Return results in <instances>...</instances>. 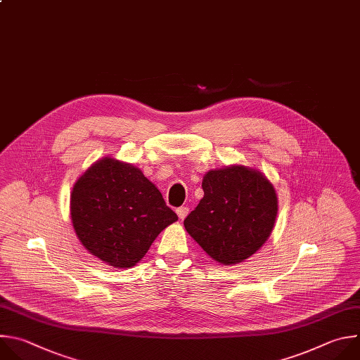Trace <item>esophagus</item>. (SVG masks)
<instances>
[{
    "instance_id": "obj_1",
    "label": "esophagus",
    "mask_w": 360,
    "mask_h": 360,
    "mask_svg": "<svg viewBox=\"0 0 360 360\" xmlns=\"http://www.w3.org/2000/svg\"><path fill=\"white\" fill-rule=\"evenodd\" d=\"M176 212H177L180 220H184V219L187 217V214H188V207H179V208L176 210Z\"/></svg>"
}]
</instances>
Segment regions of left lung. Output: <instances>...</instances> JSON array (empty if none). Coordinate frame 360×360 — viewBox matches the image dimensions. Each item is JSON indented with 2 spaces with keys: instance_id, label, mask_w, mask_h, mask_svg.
<instances>
[{
  "instance_id": "1",
  "label": "left lung",
  "mask_w": 360,
  "mask_h": 360,
  "mask_svg": "<svg viewBox=\"0 0 360 360\" xmlns=\"http://www.w3.org/2000/svg\"><path fill=\"white\" fill-rule=\"evenodd\" d=\"M204 197L184 227L215 261L237 264L268 240L278 211L274 186L244 166L211 170L202 179Z\"/></svg>"
}]
</instances>
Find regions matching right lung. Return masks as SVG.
<instances>
[{
	"instance_id": "right-lung-1",
	"label": "right lung",
	"mask_w": 360,
	"mask_h": 360,
	"mask_svg": "<svg viewBox=\"0 0 360 360\" xmlns=\"http://www.w3.org/2000/svg\"><path fill=\"white\" fill-rule=\"evenodd\" d=\"M70 217L78 238L110 266L136 265L176 212L139 169L110 158L95 163L74 186Z\"/></svg>"
}]
</instances>
